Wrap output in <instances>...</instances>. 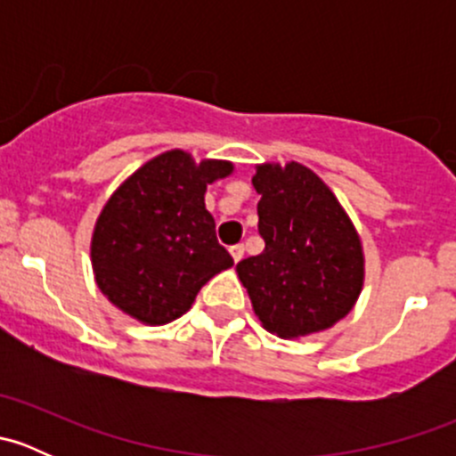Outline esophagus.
Instances as JSON below:
<instances>
[{
    "label": "esophagus",
    "mask_w": 456,
    "mask_h": 456,
    "mask_svg": "<svg viewBox=\"0 0 456 456\" xmlns=\"http://www.w3.org/2000/svg\"><path fill=\"white\" fill-rule=\"evenodd\" d=\"M229 254H232L233 262H240L242 256H245V247H242V245H233L232 249H229Z\"/></svg>",
    "instance_id": "obj_1"
}]
</instances>
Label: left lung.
Instances as JSON below:
<instances>
[{
	"instance_id": "1",
	"label": "left lung",
	"mask_w": 456,
	"mask_h": 456,
	"mask_svg": "<svg viewBox=\"0 0 456 456\" xmlns=\"http://www.w3.org/2000/svg\"><path fill=\"white\" fill-rule=\"evenodd\" d=\"M260 256L236 265L254 314L269 333L300 339L346 317L364 289L366 260L351 216L320 176L297 160L260 163L251 178Z\"/></svg>"
}]
</instances>
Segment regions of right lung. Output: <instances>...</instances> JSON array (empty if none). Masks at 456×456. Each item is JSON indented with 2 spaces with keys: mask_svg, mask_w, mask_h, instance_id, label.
I'll return each instance as SVG.
<instances>
[{
  "mask_svg": "<svg viewBox=\"0 0 456 456\" xmlns=\"http://www.w3.org/2000/svg\"><path fill=\"white\" fill-rule=\"evenodd\" d=\"M232 174V160L167 150L112 191L92 229L90 260L96 287L118 311L147 326L169 324L233 265L205 207L207 185Z\"/></svg>",
  "mask_w": 456,
  "mask_h": 456,
  "instance_id": "1",
  "label": "right lung"
}]
</instances>
